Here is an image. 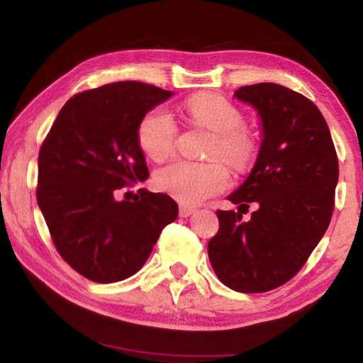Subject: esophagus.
Wrapping results in <instances>:
<instances>
[{
    "instance_id": "34e87169",
    "label": "esophagus",
    "mask_w": 363,
    "mask_h": 363,
    "mask_svg": "<svg viewBox=\"0 0 363 363\" xmlns=\"http://www.w3.org/2000/svg\"><path fill=\"white\" fill-rule=\"evenodd\" d=\"M196 210L194 206H187V205H181L179 206V216L181 218H189L190 214H194Z\"/></svg>"
}]
</instances>
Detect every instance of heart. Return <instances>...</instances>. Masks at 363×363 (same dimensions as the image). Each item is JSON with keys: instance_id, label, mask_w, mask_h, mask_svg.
Listing matches in <instances>:
<instances>
[{"instance_id": "obj_1", "label": "heart", "mask_w": 363, "mask_h": 363, "mask_svg": "<svg viewBox=\"0 0 363 363\" xmlns=\"http://www.w3.org/2000/svg\"><path fill=\"white\" fill-rule=\"evenodd\" d=\"M187 120L214 134L208 157L223 158L232 168H247L255 157L253 136L243 130V113L224 97L213 93L190 96L184 104ZM177 125L167 110L152 108L138 125V143L153 162H163L174 150ZM229 169L220 162L194 163L186 160L160 168L153 184L158 190L174 196L182 203H200L229 186Z\"/></svg>"}]
</instances>
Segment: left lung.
<instances>
[{
	"label": "left lung",
	"instance_id": "8db88e82",
	"mask_svg": "<svg viewBox=\"0 0 363 363\" xmlns=\"http://www.w3.org/2000/svg\"><path fill=\"white\" fill-rule=\"evenodd\" d=\"M233 97L256 110L261 145L247 179L218 211L219 230L208 243L218 279L240 293L286 284L327 232L335 206L337 157L327 121L303 94L275 83L242 86ZM258 210L247 223L243 206Z\"/></svg>",
	"mask_w": 363,
	"mask_h": 363
}]
</instances>
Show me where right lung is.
<instances>
[{
	"instance_id": "1",
	"label": "right lung",
	"mask_w": 363,
	"mask_h": 363,
	"mask_svg": "<svg viewBox=\"0 0 363 363\" xmlns=\"http://www.w3.org/2000/svg\"><path fill=\"white\" fill-rule=\"evenodd\" d=\"M173 94L139 82L84 91L60 108L41 145L38 206L59 255L86 279L131 277L177 218L167 194L140 189L134 201L115 199L118 189L149 177L138 125Z\"/></svg>"
}]
</instances>
